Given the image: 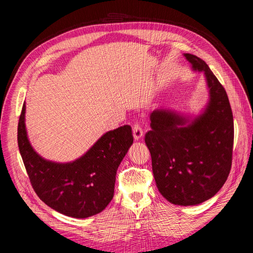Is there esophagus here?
<instances>
[{
  "label": "esophagus",
  "instance_id": "esophagus-1",
  "mask_svg": "<svg viewBox=\"0 0 253 253\" xmlns=\"http://www.w3.org/2000/svg\"><path fill=\"white\" fill-rule=\"evenodd\" d=\"M133 135H134V139L136 141H138V140H140L142 138L143 131H142L141 126L138 124H135L133 126Z\"/></svg>",
  "mask_w": 253,
  "mask_h": 253
}]
</instances>
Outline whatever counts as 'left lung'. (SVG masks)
<instances>
[{
    "mask_svg": "<svg viewBox=\"0 0 253 253\" xmlns=\"http://www.w3.org/2000/svg\"><path fill=\"white\" fill-rule=\"evenodd\" d=\"M203 73L208 97L196 114L159 108L150 114L145 144L158 191L168 202L195 206L210 200L230 173L233 116L227 93L204 60L183 53Z\"/></svg>",
    "mask_w": 253,
    "mask_h": 253,
    "instance_id": "obj_1",
    "label": "left lung"
}]
</instances>
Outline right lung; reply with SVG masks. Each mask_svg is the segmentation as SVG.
Masks as SVG:
<instances>
[{
    "instance_id": "obj_1",
    "label": "right lung",
    "mask_w": 253,
    "mask_h": 253,
    "mask_svg": "<svg viewBox=\"0 0 253 253\" xmlns=\"http://www.w3.org/2000/svg\"><path fill=\"white\" fill-rule=\"evenodd\" d=\"M23 104L18 144L37 195L63 215L86 218L105 209L114 196L117 169L133 144L132 127L106 132L79 158L68 163L45 159L29 141Z\"/></svg>"
}]
</instances>
